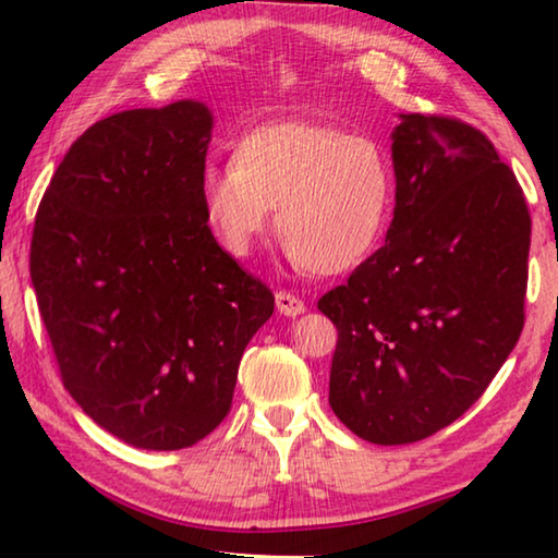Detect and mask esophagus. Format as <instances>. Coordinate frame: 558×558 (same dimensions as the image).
Returning a JSON list of instances; mask_svg holds the SVG:
<instances>
[{
  "label": "esophagus",
  "instance_id": "34e87169",
  "mask_svg": "<svg viewBox=\"0 0 558 558\" xmlns=\"http://www.w3.org/2000/svg\"><path fill=\"white\" fill-rule=\"evenodd\" d=\"M276 307H278V313L286 317H298L305 313V302H302L298 295H292L290 290L276 292Z\"/></svg>",
  "mask_w": 558,
  "mask_h": 558
}]
</instances>
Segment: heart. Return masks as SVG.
I'll return each instance as SVG.
<instances>
[{
    "label": "heart",
    "mask_w": 558,
    "mask_h": 558,
    "mask_svg": "<svg viewBox=\"0 0 558 558\" xmlns=\"http://www.w3.org/2000/svg\"><path fill=\"white\" fill-rule=\"evenodd\" d=\"M391 159L366 132L317 122H268L231 149V165L206 162L199 199L206 223L235 258L268 229L317 276L356 268L379 243L391 209Z\"/></svg>",
    "instance_id": "b5f03b06"
}]
</instances>
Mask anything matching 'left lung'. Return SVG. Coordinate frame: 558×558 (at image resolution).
<instances>
[{
	"label": "left lung",
	"instance_id": "left-lung-1",
	"mask_svg": "<svg viewBox=\"0 0 558 558\" xmlns=\"http://www.w3.org/2000/svg\"><path fill=\"white\" fill-rule=\"evenodd\" d=\"M396 206L379 251L317 307L337 327L329 405L359 438L403 446L460 418L524 327L532 216L485 132L401 116Z\"/></svg>",
	"mask_w": 558,
	"mask_h": 558
}]
</instances>
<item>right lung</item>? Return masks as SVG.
<instances>
[{"instance_id":"1","label":"right lung","mask_w":558,"mask_h":558,"mask_svg":"<svg viewBox=\"0 0 558 558\" xmlns=\"http://www.w3.org/2000/svg\"><path fill=\"white\" fill-rule=\"evenodd\" d=\"M202 102L116 112L75 140L34 221L32 282L61 381L145 450L199 442L231 411L276 298L206 223Z\"/></svg>"}]
</instances>
